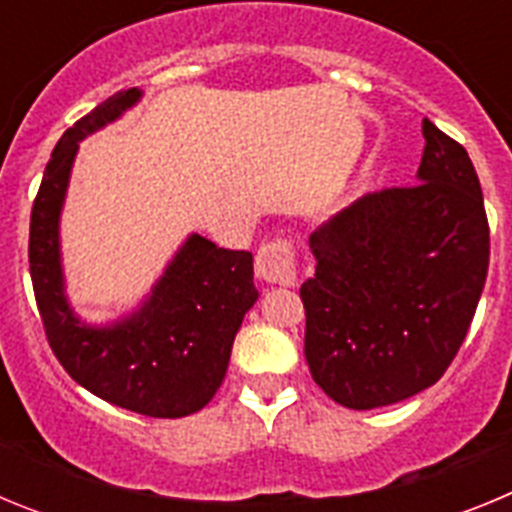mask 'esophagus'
Segmentation results:
<instances>
[{"label":"esophagus","instance_id":"esophagus-1","mask_svg":"<svg viewBox=\"0 0 512 512\" xmlns=\"http://www.w3.org/2000/svg\"><path fill=\"white\" fill-rule=\"evenodd\" d=\"M256 274L261 282L292 287L297 282V253L287 238H271L256 253Z\"/></svg>","mask_w":512,"mask_h":512}]
</instances>
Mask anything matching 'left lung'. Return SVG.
<instances>
[{
    "label": "left lung",
    "instance_id": "left-lung-1",
    "mask_svg": "<svg viewBox=\"0 0 512 512\" xmlns=\"http://www.w3.org/2000/svg\"><path fill=\"white\" fill-rule=\"evenodd\" d=\"M423 138L418 184L366 194L310 235L305 359L343 408H382L436 384L485 287L490 225L472 158L431 120Z\"/></svg>",
    "mask_w": 512,
    "mask_h": 512
}]
</instances>
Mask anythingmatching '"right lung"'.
Wrapping results in <instances>:
<instances>
[{
    "label": "right lung",
    "instance_id": "add662e5",
    "mask_svg": "<svg viewBox=\"0 0 512 512\" xmlns=\"http://www.w3.org/2000/svg\"><path fill=\"white\" fill-rule=\"evenodd\" d=\"M138 99L140 89L112 94L53 148L30 215V277L45 338L74 382L117 408L184 418L205 408L223 384L235 333L259 297L251 253L189 235L143 307L104 328L81 323L63 295L58 215L79 140Z\"/></svg>",
    "mask_w": 512,
    "mask_h": 512
}]
</instances>
